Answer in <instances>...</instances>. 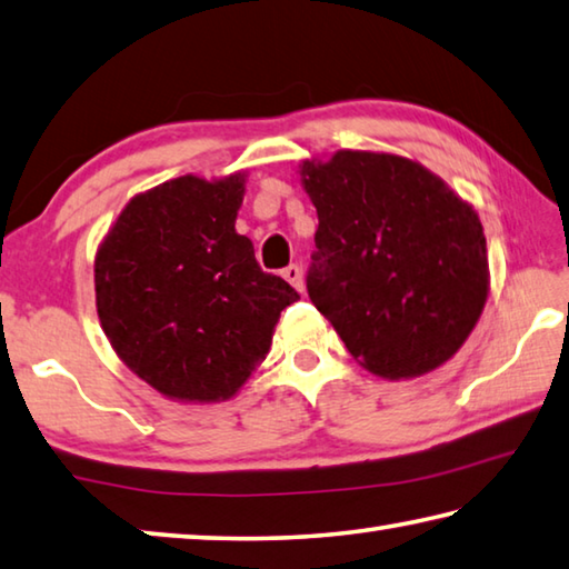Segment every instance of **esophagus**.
Instances as JSON below:
<instances>
[{
  "mask_svg": "<svg viewBox=\"0 0 569 569\" xmlns=\"http://www.w3.org/2000/svg\"><path fill=\"white\" fill-rule=\"evenodd\" d=\"M282 277L295 287V290L302 292V287H305V282H302V267H297V264L284 267L282 269Z\"/></svg>",
  "mask_w": 569,
  "mask_h": 569,
  "instance_id": "1",
  "label": "esophagus"
}]
</instances>
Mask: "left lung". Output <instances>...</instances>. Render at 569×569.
<instances>
[{"label": "left lung", "instance_id": "left-lung-1", "mask_svg": "<svg viewBox=\"0 0 569 569\" xmlns=\"http://www.w3.org/2000/svg\"><path fill=\"white\" fill-rule=\"evenodd\" d=\"M302 182L320 219L307 292L355 360L387 380L450 360L490 284L475 209L395 154L342 149L305 162Z\"/></svg>", "mask_w": 569, "mask_h": 569}]
</instances>
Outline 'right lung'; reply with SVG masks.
I'll list each match as a JSON object with an SVG mask.
<instances>
[{"label":"right lung","mask_w":569,"mask_h":569,"mask_svg":"<svg viewBox=\"0 0 569 569\" xmlns=\"http://www.w3.org/2000/svg\"><path fill=\"white\" fill-rule=\"evenodd\" d=\"M242 194L244 174L169 179L122 209L97 252L109 345L172 400L232 397L267 357L279 312L300 300L237 234Z\"/></svg>","instance_id":"obj_1"}]
</instances>
